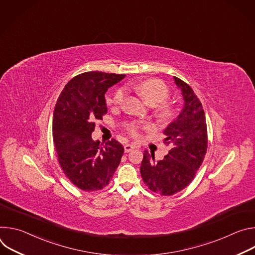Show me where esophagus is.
Listing matches in <instances>:
<instances>
[{"label": "esophagus", "instance_id": "obj_1", "mask_svg": "<svg viewBox=\"0 0 255 255\" xmlns=\"http://www.w3.org/2000/svg\"><path fill=\"white\" fill-rule=\"evenodd\" d=\"M134 148H135V145H133V144H126L125 146H124L125 152H129V151H131Z\"/></svg>", "mask_w": 255, "mask_h": 255}]
</instances>
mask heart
<instances>
[{
    "mask_svg": "<svg viewBox=\"0 0 255 255\" xmlns=\"http://www.w3.org/2000/svg\"><path fill=\"white\" fill-rule=\"evenodd\" d=\"M135 90L137 92V94L146 102L148 105L150 106H156L162 102H164L169 95V91L168 88L166 87V85L159 81V80H155V79H150V80H145L140 82L136 87ZM124 96H125V92L124 90H119L114 98H113V102L115 104H121L124 100ZM172 108L171 106H169L168 104H161L157 107L156 110V114L157 117L159 118V120L161 121H167L171 118L172 116ZM140 128H149L148 124H130L128 125V131L129 133L134 136L137 137L139 135L138 131Z\"/></svg>",
    "mask_w": 255,
    "mask_h": 255,
    "instance_id": "obj_1",
    "label": "heart"
}]
</instances>
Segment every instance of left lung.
Segmentation results:
<instances>
[{
	"mask_svg": "<svg viewBox=\"0 0 255 255\" xmlns=\"http://www.w3.org/2000/svg\"><path fill=\"white\" fill-rule=\"evenodd\" d=\"M173 80L181 92L184 107L163 131L164 142L171 148L158 161L154 160V153L145 150L140 166L143 183L162 196L173 195L190 185L208 146L205 112L200 100L188 84L175 77Z\"/></svg>",
	"mask_w": 255,
	"mask_h": 255,
	"instance_id": "1",
	"label": "left lung"
}]
</instances>
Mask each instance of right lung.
<instances>
[{"label": "right lung", "instance_id": "1", "mask_svg": "<svg viewBox=\"0 0 255 255\" xmlns=\"http://www.w3.org/2000/svg\"><path fill=\"white\" fill-rule=\"evenodd\" d=\"M125 75L88 71L70 80L53 112L52 134L58 162L72 184L83 191L108 186L124 147L112 139L103 146L93 140L95 121L107 113L105 94Z\"/></svg>", "mask_w": 255, "mask_h": 255}]
</instances>
